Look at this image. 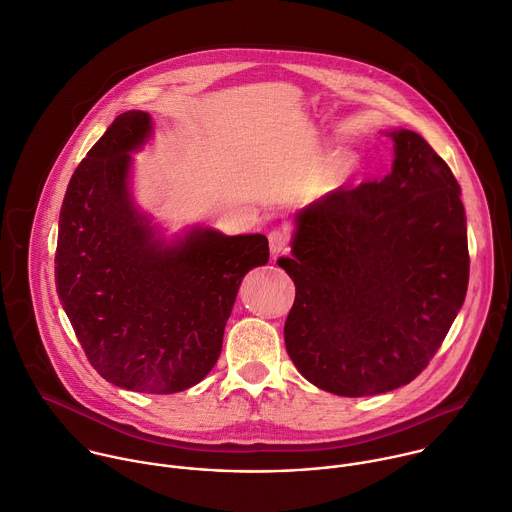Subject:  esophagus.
<instances>
[{
    "label": "esophagus",
    "mask_w": 512,
    "mask_h": 512,
    "mask_svg": "<svg viewBox=\"0 0 512 512\" xmlns=\"http://www.w3.org/2000/svg\"><path fill=\"white\" fill-rule=\"evenodd\" d=\"M268 240H270V254L274 258H278L280 254H286L288 252V230L286 228H274L270 234H268Z\"/></svg>",
    "instance_id": "obj_1"
}]
</instances>
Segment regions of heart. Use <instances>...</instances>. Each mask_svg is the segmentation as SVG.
I'll return each instance as SVG.
<instances>
[{"mask_svg":"<svg viewBox=\"0 0 512 512\" xmlns=\"http://www.w3.org/2000/svg\"><path fill=\"white\" fill-rule=\"evenodd\" d=\"M353 159L347 153H337L333 155L315 175V187L319 191H327V189H335L339 187L353 171Z\"/></svg>","mask_w":512,"mask_h":512,"instance_id":"1","label":"heart"}]
</instances>
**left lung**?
<instances>
[{"instance_id": "left-lung-1", "label": "left lung", "mask_w": 512, "mask_h": 512, "mask_svg": "<svg viewBox=\"0 0 512 512\" xmlns=\"http://www.w3.org/2000/svg\"><path fill=\"white\" fill-rule=\"evenodd\" d=\"M395 159L381 181L333 191L296 214V286L284 323L304 379L345 397L414 381L446 339L468 288L462 191L414 131L389 133Z\"/></svg>"}]
</instances>
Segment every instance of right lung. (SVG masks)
Masks as SVG:
<instances>
[{"mask_svg": "<svg viewBox=\"0 0 512 512\" xmlns=\"http://www.w3.org/2000/svg\"><path fill=\"white\" fill-rule=\"evenodd\" d=\"M151 131L147 113H123L76 167L58 222L56 292L100 377L177 393L212 371L242 278L270 254L262 234L157 238L129 191V153Z\"/></svg>", "mask_w": 512, "mask_h": 512, "instance_id": "right-lung-1", "label": "right lung"}]
</instances>
